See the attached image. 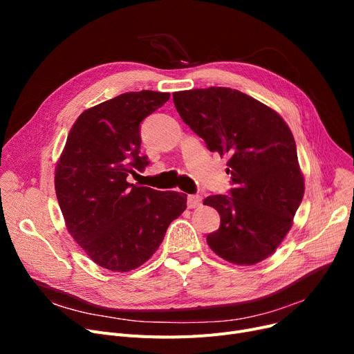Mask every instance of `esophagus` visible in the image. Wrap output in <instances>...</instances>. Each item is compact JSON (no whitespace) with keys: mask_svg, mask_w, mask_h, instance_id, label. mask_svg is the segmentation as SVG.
<instances>
[{"mask_svg":"<svg viewBox=\"0 0 354 354\" xmlns=\"http://www.w3.org/2000/svg\"><path fill=\"white\" fill-rule=\"evenodd\" d=\"M202 203V198L199 195H189L188 196V208H196Z\"/></svg>","mask_w":354,"mask_h":354,"instance_id":"34e87169","label":"esophagus"}]
</instances>
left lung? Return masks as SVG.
Wrapping results in <instances>:
<instances>
[{
    "mask_svg": "<svg viewBox=\"0 0 354 354\" xmlns=\"http://www.w3.org/2000/svg\"><path fill=\"white\" fill-rule=\"evenodd\" d=\"M174 103L211 152L230 158V196L203 201L221 216L218 231L207 236L208 245L236 266L263 261L290 231L304 195L290 127L275 110L230 87L176 91Z\"/></svg>",
    "mask_w": 354,
    "mask_h": 354,
    "instance_id": "1",
    "label": "left lung"
}]
</instances>
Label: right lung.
<instances>
[{
    "mask_svg": "<svg viewBox=\"0 0 354 354\" xmlns=\"http://www.w3.org/2000/svg\"><path fill=\"white\" fill-rule=\"evenodd\" d=\"M169 96L129 91L84 110L55 166V195L67 231L106 270L127 272L145 264L187 209V195L127 182L149 165L140 155V123Z\"/></svg>",
    "mask_w": 354,
    "mask_h": 354,
    "instance_id": "obj_1",
    "label": "right lung"
}]
</instances>
